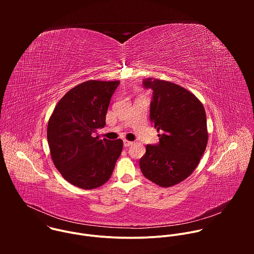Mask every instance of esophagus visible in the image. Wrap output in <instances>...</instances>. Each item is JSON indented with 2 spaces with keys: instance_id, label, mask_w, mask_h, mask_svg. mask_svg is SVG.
I'll return each mask as SVG.
<instances>
[{
  "instance_id": "esophagus-1",
  "label": "esophagus",
  "mask_w": 254,
  "mask_h": 254,
  "mask_svg": "<svg viewBox=\"0 0 254 254\" xmlns=\"http://www.w3.org/2000/svg\"><path fill=\"white\" fill-rule=\"evenodd\" d=\"M132 143H133L132 141H129V140H127V139L124 140V146H125V147H129V146H131Z\"/></svg>"
}]
</instances>
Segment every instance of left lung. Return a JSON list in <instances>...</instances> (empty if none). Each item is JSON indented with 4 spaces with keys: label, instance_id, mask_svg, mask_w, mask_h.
I'll list each match as a JSON object with an SVG mask.
<instances>
[{
    "label": "left lung",
    "instance_id": "left-lung-1",
    "mask_svg": "<svg viewBox=\"0 0 254 254\" xmlns=\"http://www.w3.org/2000/svg\"><path fill=\"white\" fill-rule=\"evenodd\" d=\"M144 88L153 90L150 119L160 142L147 144L139 160L142 175L161 187L187 179L198 166L208 141L206 113L202 102L176 83L147 78Z\"/></svg>",
    "mask_w": 254,
    "mask_h": 254
}]
</instances>
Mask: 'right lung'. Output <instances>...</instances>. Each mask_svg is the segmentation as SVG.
<instances>
[{
  "label": "right lung",
  "instance_id": "right-lung-1",
  "mask_svg": "<svg viewBox=\"0 0 254 254\" xmlns=\"http://www.w3.org/2000/svg\"><path fill=\"white\" fill-rule=\"evenodd\" d=\"M120 81L88 80L70 89L49 119L47 139L52 161L62 177L90 190L110 180L124 142L94 136L105 126L111 98Z\"/></svg>",
  "mask_w": 254,
  "mask_h": 254
}]
</instances>
